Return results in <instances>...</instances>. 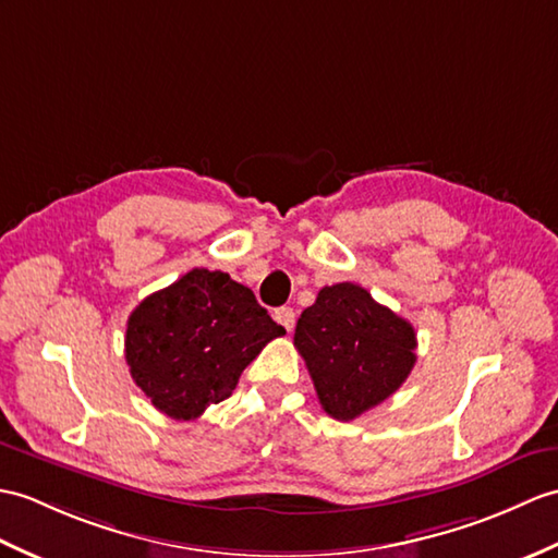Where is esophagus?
<instances>
[{"label":"esophagus","mask_w":558,"mask_h":558,"mask_svg":"<svg viewBox=\"0 0 558 558\" xmlns=\"http://www.w3.org/2000/svg\"><path fill=\"white\" fill-rule=\"evenodd\" d=\"M274 318L280 323V326L284 328V330H292L294 328V311L290 308V306H280V308H276V314H274Z\"/></svg>","instance_id":"1"}]
</instances>
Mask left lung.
I'll list each match as a JSON object with an SVG mask.
<instances>
[{"instance_id":"left-lung-1","label":"left lung","mask_w":558,"mask_h":558,"mask_svg":"<svg viewBox=\"0 0 558 558\" xmlns=\"http://www.w3.org/2000/svg\"><path fill=\"white\" fill-rule=\"evenodd\" d=\"M294 347L320 407L338 421H354L392 397L416 364L411 323L354 282L318 292L296 320Z\"/></svg>"}]
</instances>
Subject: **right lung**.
<instances>
[{"label": "right lung", "instance_id": "1", "mask_svg": "<svg viewBox=\"0 0 558 558\" xmlns=\"http://www.w3.org/2000/svg\"><path fill=\"white\" fill-rule=\"evenodd\" d=\"M280 335L284 328L250 288L220 270L192 268L135 306L125 361L154 407L194 421L228 399L242 371Z\"/></svg>", "mask_w": 558, "mask_h": 558}]
</instances>
